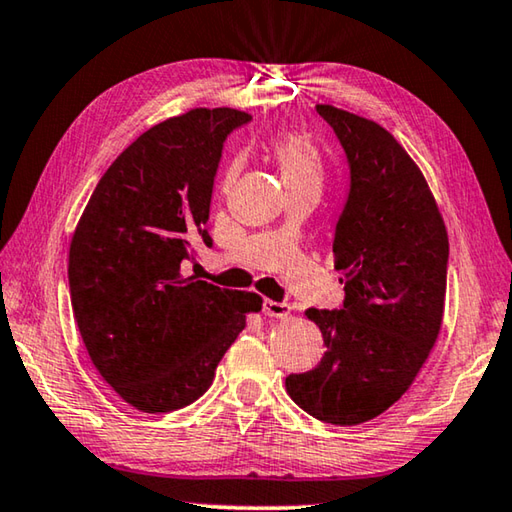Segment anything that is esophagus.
<instances>
[{
	"label": "esophagus",
	"instance_id": "esophagus-1",
	"mask_svg": "<svg viewBox=\"0 0 512 512\" xmlns=\"http://www.w3.org/2000/svg\"><path fill=\"white\" fill-rule=\"evenodd\" d=\"M262 311L271 318H287L291 314V305H287V302H275L271 298H266L262 302Z\"/></svg>",
	"mask_w": 512,
	"mask_h": 512
}]
</instances>
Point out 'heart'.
I'll use <instances>...</instances> for the list:
<instances>
[{"label": "heart", "instance_id": "b5f03b06", "mask_svg": "<svg viewBox=\"0 0 512 512\" xmlns=\"http://www.w3.org/2000/svg\"><path fill=\"white\" fill-rule=\"evenodd\" d=\"M271 153L289 192L300 187H323L325 162L318 146L300 133H280L271 140Z\"/></svg>", "mask_w": 512, "mask_h": 512}]
</instances>
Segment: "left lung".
Here are the masks:
<instances>
[{"mask_svg": "<svg viewBox=\"0 0 512 512\" xmlns=\"http://www.w3.org/2000/svg\"><path fill=\"white\" fill-rule=\"evenodd\" d=\"M350 162V194L334 235L341 309H307L327 350L287 377L302 411L339 427L368 422L409 391L438 341L449 241L418 164L377 121L318 103Z\"/></svg>", "mask_w": 512, "mask_h": 512, "instance_id": "left-lung-1", "label": "left lung"}]
</instances>
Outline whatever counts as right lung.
<instances>
[{
    "mask_svg": "<svg viewBox=\"0 0 512 512\" xmlns=\"http://www.w3.org/2000/svg\"><path fill=\"white\" fill-rule=\"evenodd\" d=\"M253 119L194 108L142 133L94 187L69 244V293L94 368L121 400L169 413L210 388L216 366L262 309L253 291L185 275L192 241L212 244L223 142Z\"/></svg>",
    "mask_w": 512,
    "mask_h": 512,
    "instance_id": "1",
    "label": "right lung"
}]
</instances>
